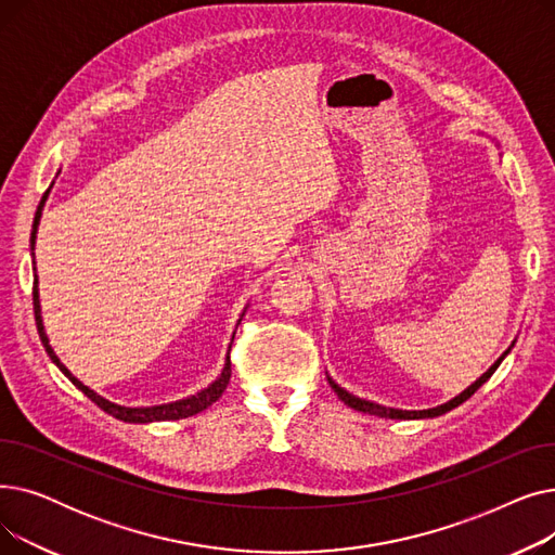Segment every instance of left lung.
<instances>
[{
  "instance_id": "1",
  "label": "left lung",
  "mask_w": 555,
  "mask_h": 555,
  "mask_svg": "<svg viewBox=\"0 0 555 555\" xmlns=\"http://www.w3.org/2000/svg\"><path fill=\"white\" fill-rule=\"evenodd\" d=\"M515 344V341H513ZM513 344L508 346V351L494 362L481 377H477V380L465 389V391H461L459 396H454L452 400H448V402H443V404H439V406H431V410H393V406H385V404H377V402H371V400H364V398H358V396H353V393H348L346 389H341L333 377L328 375V383H331V387H333V391L337 393V398L344 402V404H348V406H353V410H358V412H362V414H371V416H380V418H393V421H418V418H436V416H441V414H446V412H450V410H454V406H459L461 402H465L468 400L483 383H488V377L498 371V366L502 364V360L511 353V348H513Z\"/></svg>"
}]
</instances>
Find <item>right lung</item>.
<instances>
[{
  "instance_id": "1",
  "label": "right lung",
  "mask_w": 555,
  "mask_h": 555,
  "mask_svg": "<svg viewBox=\"0 0 555 555\" xmlns=\"http://www.w3.org/2000/svg\"><path fill=\"white\" fill-rule=\"evenodd\" d=\"M51 186H53V182H51ZM51 186L44 191V195H42V199H40V204H38V211H36V218H34V231H31V256H36L34 254V249H36V233H38V224H40V218H42V209H44V202H47V197H49V191H51ZM36 262V260H34ZM34 310H36V324H38V333H40V339H42V344H44V351H47V356L51 358V362L61 369L69 380H72V385L76 387V389H80L87 398H90L94 404H99L101 410L105 412V414H109V416H114L116 421H124V423H157V421H180V418H189V416H195V414H199V412H204L207 410V406H211L222 393H224V389H227V385H229V377H231V362H229V353H227V360H224V366H222V373L216 377V380L209 385V387H204V389H199L197 393H193V396H186V398H182V400H175V402H164V404H153V406H126V404H116V402H112V400H107V398H103V396H99L94 389H90L87 385H82L78 377L61 362V358H57L55 353H53V348H51V344H49V337H47V333H44V324H42V310H40V293H38V276H36V281H34ZM245 314V312H243ZM243 314H241V319H243ZM241 319H238V324H241ZM231 341H233V337H231ZM231 348V346H229Z\"/></svg>"
}]
</instances>
